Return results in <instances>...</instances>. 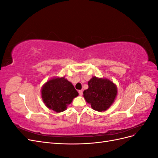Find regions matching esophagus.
Wrapping results in <instances>:
<instances>
[{"label":"esophagus","instance_id":"34e87169","mask_svg":"<svg viewBox=\"0 0 158 158\" xmlns=\"http://www.w3.org/2000/svg\"><path fill=\"white\" fill-rule=\"evenodd\" d=\"M78 93L80 94V95H81V96H82V95H83V91L82 90H79L78 91Z\"/></svg>","mask_w":158,"mask_h":158}]
</instances>
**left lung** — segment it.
<instances>
[{
  "mask_svg": "<svg viewBox=\"0 0 158 158\" xmlns=\"http://www.w3.org/2000/svg\"><path fill=\"white\" fill-rule=\"evenodd\" d=\"M88 84V88L83 92L85 100L95 111H106L112 106L117 98L116 84L106 78L96 76H93Z\"/></svg>",
  "mask_w": 158,
  "mask_h": 158,
  "instance_id": "left-lung-1",
  "label": "left lung"
}]
</instances>
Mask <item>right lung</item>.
<instances>
[{
	"label": "right lung",
	"instance_id": "obj_1",
	"mask_svg": "<svg viewBox=\"0 0 158 158\" xmlns=\"http://www.w3.org/2000/svg\"><path fill=\"white\" fill-rule=\"evenodd\" d=\"M41 94L45 106L56 113L65 111L73 99L78 95L73 84L64 76L49 80L43 85Z\"/></svg>",
	"mask_w": 158,
	"mask_h": 158
}]
</instances>
